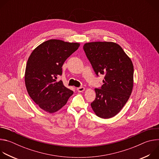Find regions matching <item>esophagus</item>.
<instances>
[{
  "label": "esophagus",
  "instance_id": "34e87169",
  "mask_svg": "<svg viewBox=\"0 0 159 159\" xmlns=\"http://www.w3.org/2000/svg\"><path fill=\"white\" fill-rule=\"evenodd\" d=\"M84 90H85V88L84 87H79L77 88V90L78 92H79V93L83 92Z\"/></svg>",
  "mask_w": 159,
  "mask_h": 159
}]
</instances>
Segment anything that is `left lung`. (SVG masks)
<instances>
[{"label":"left lung","mask_w":159,"mask_h":159,"mask_svg":"<svg viewBox=\"0 0 159 159\" xmlns=\"http://www.w3.org/2000/svg\"><path fill=\"white\" fill-rule=\"evenodd\" d=\"M96 74L104 75V84L96 88L90 104L96 115L104 119L116 116L128 101L133 86V65L119 44L113 42L87 43L83 47Z\"/></svg>","instance_id":"8db88e82"}]
</instances>
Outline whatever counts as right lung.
Returning <instances> with one entry per match:
<instances>
[{
    "instance_id": "add662e5",
    "label": "right lung",
    "mask_w": 159,
    "mask_h": 159,
    "mask_svg": "<svg viewBox=\"0 0 159 159\" xmlns=\"http://www.w3.org/2000/svg\"><path fill=\"white\" fill-rule=\"evenodd\" d=\"M78 43L50 39L37 47L30 56L25 71V84L34 102L43 110L55 112L74 94L57 78L62 74L65 61L79 47Z\"/></svg>"
}]
</instances>
